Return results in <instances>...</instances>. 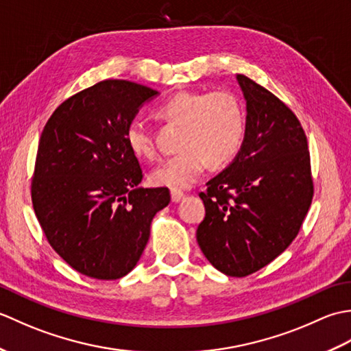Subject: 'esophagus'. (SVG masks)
<instances>
[{"instance_id":"34e87169","label":"esophagus","mask_w":351,"mask_h":351,"mask_svg":"<svg viewBox=\"0 0 351 351\" xmlns=\"http://www.w3.org/2000/svg\"><path fill=\"white\" fill-rule=\"evenodd\" d=\"M170 196H171V202L178 204V202H180V200L184 197V193L176 191V190H171V191H170Z\"/></svg>"}]
</instances>
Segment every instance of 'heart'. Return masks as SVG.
Segmentation results:
<instances>
[{
    "label": "heart",
    "mask_w": 351,
    "mask_h": 351,
    "mask_svg": "<svg viewBox=\"0 0 351 351\" xmlns=\"http://www.w3.org/2000/svg\"><path fill=\"white\" fill-rule=\"evenodd\" d=\"M164 122L181 125V151L155 167L151 181L173 190L189 189L202 175L208 161L223 166L241 151L245 137V111L240 98L229 90L180 92L156 108ZM125 143L140 160L156 158L152 132L134 121L125 131Z\"/></svg>",
    "instance_id": "heart-1"
}]
</instances>
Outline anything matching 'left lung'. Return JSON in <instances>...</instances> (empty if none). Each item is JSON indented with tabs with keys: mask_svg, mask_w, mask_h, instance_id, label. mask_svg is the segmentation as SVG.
I'll return each mask as SVG.
<instances>
[{
	"mask_svg": "<svg viewBox=\"0 0 351 351\" xmlns=\"http://www.w3.org/2000/svg\"><path fill=\"white\" fill-rule=\"evenodd\" d=\"M245 99V137L229 166L200 193L196 238L219 271L244 278L278 258L299 234L314 196L308 140L279 98L237 75Z\"/></svg>",
	"mask_w": 351,
	"mask_h": 351,
	"instance_id": "8db88e82",
	"label": "left lung"
}]
</instances>
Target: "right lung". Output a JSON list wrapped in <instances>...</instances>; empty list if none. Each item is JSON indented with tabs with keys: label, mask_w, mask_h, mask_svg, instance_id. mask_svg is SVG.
Returning <instances> with one entry per match:
<instances>
[{
	"label": "right lung",
	"mask_w": 351,
	"mask_h": 351,
	"mask_svg": "<svg viewBox=\"0 0 351 351\" xmlns=\"http://www.w3.org/2000/svg\"><path fill=\"white\" fill-rule=\"evenodd\" d=\"M158 92L106 80L71 96L52 113L37 147L32 200L51 247L73 270L121 279L137 265L154 215L169 189H143L125 131Z\"/></svg>",
	"instance_id": "obj_1"
}]
</instances>
